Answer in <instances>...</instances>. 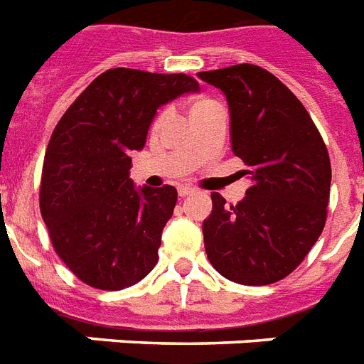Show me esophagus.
Segmentation results:
<instances>
[{
    "label": "esophagus",
    "mask_w": 364,
    "mask_h": 364,
    "mask_svg": "<svg viewBox=\"0 0 364 364\" xmlns=\"http://www.w3.org/2000/svg\"><path fill=\"white\" fill-rule=\"evenodd\" d=\"M190 193H193V188H190V186H180V188H178V196L180 197L190 196Z\"/></svg>",
    "instance_id": "34e87169"
}]
</instances>
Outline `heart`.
<instances>
[{
  "label": "heart",
  "mask_w": 364,
  "mask_h": 364,
  "mask_svg": "<svg viewBox=\"0 0 364 364\" xmlns=\"http://www.w3.org/2000/svg\"><path fill=\"white\" fill-rule=\"evenodd\" d=\"M206 103H210V100H197L196 103L191 105V112H193V110H197V109H200V107H205ZM164 118H165V112H161V114H159L158 118H156V122H154V126H159Z\"/></svg>",
  "instance_id": "obj_1"
}]
</instances>
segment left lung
<instances>
[{
	"label": "left lung",
	"mask_w": 364,
	"mask_h": 364,
	"mask_svg": "<svg viewBox=\"0 0 364 364\" xmlns=\"http://www.w3.org/2000/svg\"><path fill=\"white\" fill-rule=\"evenodd\" d=\"M225 94L232 154L252 186L238 205L212 193L203 222L212 267L242 286H267L297 269L327 222L331 159L304 105L252 63L197 73Z\"/></svg>",
	"instance_id": "8db88e82"
}]
</instances>
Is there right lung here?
<instances>
[{
	"instance_id": "1",
	"label": "right lung",
	"mask_w": 364,
	"mask_h": 364,
	"mask_svg": "<svg viewBox=\"0 0 364 364\" xmlns=\"http://www.w3.org/2000/svg\"><path fill=\"white\" fill-rule=\"evenodd\" d=\"M190 75L116 67L101 73L60 118L43 161L39 206L50 242L86 286L120 291L156 267L176 190H135L132 152L156 110L186 92Z\"/></svg>"
}]
</instances>
